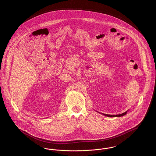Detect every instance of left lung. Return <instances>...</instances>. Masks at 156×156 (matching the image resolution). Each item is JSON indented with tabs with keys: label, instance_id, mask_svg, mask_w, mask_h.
<instances>
[{
	"label": "left lung",
	"instance_id": "left-lung-1",
	"mask_svg": "<svg viewBox=\"0 0 156 156\" xmlns=\"http://www.w3.org/2000/svg\"><path fill=\"white\" fill-rule=\"evenodd\" d=\"M127 111L125 112L122 114H119V115H107V114H104V113H103V115L106 116H108V117H120V116H123L125 115L127 113Z\"/></svg>",
	"mask_w": 156,
	"mask_h": 156
}]
</instances>
